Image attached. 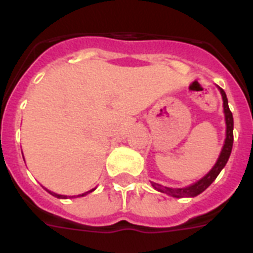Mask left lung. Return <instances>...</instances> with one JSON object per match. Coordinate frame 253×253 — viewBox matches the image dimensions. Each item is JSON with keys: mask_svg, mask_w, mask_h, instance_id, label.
I'll list each match as a JSON object with an SVG mask.
<instances>
[{"mask_svg": "<svg viewBox=\"0 0 253 253\" xmlns=\"http://www.w3.org/2000/svg\"><path fill=\"white\" fill-rule=\"evenodd\" d=\"M220 94H222V98H223V109H224V115H226V125H227V130H226V140H224V146L222 148V152L219 155V159L218 162L215 163L214 168L210 170V172L201 178L200 181H197L196 184L190 185L188 188H180V189H172L167 188V186H163V185L155 184L152 182V186H154L156 190L162 193H167L169 196L177 197V198H182V197H196L198 194L204 192L205 189H208L210 185L212 184V181L215 180L218 174L220 173V170L224 168V166L227 164L228 158L231 155L232 150V143H234V118H232V113L228 107V101L227 97H226V93H224L223 89H220Z\"/></svg>", "mask_w": 253, "mask_h": 253, "instance_id": "left-lung-1", "label": "left lung"}]
</instances>
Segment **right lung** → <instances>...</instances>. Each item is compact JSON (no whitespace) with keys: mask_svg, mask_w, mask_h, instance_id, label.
<instances>
[{"mask_svg":"<svg viewBox=\"0 0 253 253\" xmlns=\"http://www.w3.org/2000/svg\"><path fill=\"white\" fill-rule=\"evenodd\" d=\"M93 190H94V189H91V190H89V192L84 193V194H80V196H77V197H83V196H85V194H87V193L93 192ZM48 192H49V190H48ZM49 193H51V194H52V196L57 197V198H67V197H65V196H60V194H56V193H52V192H49Z\"/></svg>","mask_w":253,"mask_h":253,"instance_id":"right-lung-1","label":"right lung"}]
</instances>
